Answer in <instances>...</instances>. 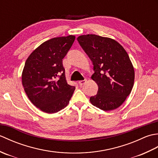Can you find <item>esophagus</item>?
<instances>
[{
    "mask_svg": "<svg viewBox=\"0 0 158 158\" xmlns=\"http://www.w3.org/2000/svg\"><path fill=\"white\" fill-rule=\"evenodd\" d=\"M86 82V79H84V80H81V81H79V84L80 86H82L84 83H85Z\"/></svg>",
    "mask_w": 158,
    "mask_h": 158,
    "instance_id": "1",
    "label": "esophagus"
}]
</instances>
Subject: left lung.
<instances>
[{
    "label": "left lung",
    "instance_id": "obj_1",
    "mask_svg": "<svg viewBox=\"0 0 158 158\" xmlns=\"http://www.w3.org/2000/svg\"><path fill=\"white\" fill-rule=\"evenodd\" d=\"M77 41L94 65L92 79L98 86L90 102L108 111L118 108L130 94L135 70L129 56L118 42L96 35L79 36Z\"/></svg>",
    "mask_w": 158,
    "mask_h": 158
}]
</instances>
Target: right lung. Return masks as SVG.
Masks as SVG:
<instances>
[{"label":"right lung","mask_w":158,"mask_h":158,"mask_svg":"<svg viewBox=\"0 0 158 158\" xmlns=\"http://www.w3.org/2000/svg\"><path fill=\"white\" fill-rule=\"evenodd\" d=\"M75 36L53 38L34 50L26 60L22 79L24 91L35 106L47 113H55L70 101L75 87L69 85L62 59Z\"/></svg>","instance_id":"add662e5"}]
</instances>
